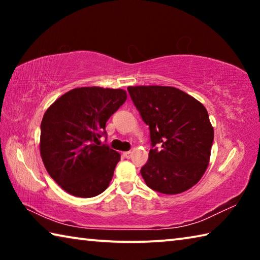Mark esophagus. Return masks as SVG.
I'll use <instances>...</instances> for the list:
<instances>
[{"label":"esophagus","instance_id":"34e87169","mask_svg":"<svg viewBox=\"0 0 260 260\" xmlns=\"http://www.w3.org/2000/svg\"><path fill=\"white\" fill-rule=\"evenodd\" d=\"M122 155H124V157L127 158V159H129V158L132 157V152L131 151H126V152L122 153Z\"/></svg>","mask_w":260,"mask_h":260}]
</instances>
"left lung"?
<instances>
[{
  "instance_id": "8db88e82",
  "label": "left lung",
  "mask_w": 260,
  "mask_h": 260,
  "mask_svg": "<svg viewBox=\"0 0 260 260\" xmlns=\"http://www.w3.org/2000/svg\"><path fill=\"white\" fill-rule=\"evenodd\" d=\"M127 89L150 129L152 149L141 169L147 186L166 195L195 186L209 166L214 136L204 105L174 87Z\"/></svg>"
}]
</instances>
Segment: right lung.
Returning <instances> with one entry per match:
<instances>
[{
  "label": "right lung",
  "instance_id": "1",
  "mask_svg": "<svg viewBox=\"0 0 260 260\" xmlns=\"http://www.w3.org/2000/svg\"><path fill=\"white\" fill-rule=\"evenodd\" d=\"M126 99L124 89L81 87L48 108L41 121L40 153L47 172L67 192L89 199L109 187L120 155L100 138Z\"/></svg>",
  "mask_w": 260,
  "mask_h": 260
}]
</instances>
